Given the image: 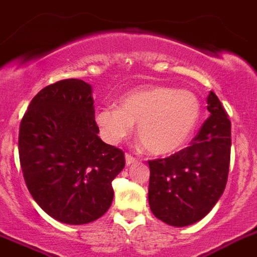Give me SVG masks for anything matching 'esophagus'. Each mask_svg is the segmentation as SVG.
Instances as JSON below:
<instances>
[{
  "instance_id": "34e87169",
  "label": "esophagus",
  "mask_w": 257,
  "mask_h": 257,
  "mask_svg": "<svg viewBox=\"0 0 257 257\" xmlns=\"http://www.w3.org/2000/svg\"><path fill=\"white\" fill-rule=\"evenodd\" d=\"M136 161H137V160L133 157L132 154H129V153L125 154V162H126V165H132V164H135Z\"/></svg>"
}]
</instances>
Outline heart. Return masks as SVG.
I'll return each instance as SVG.
<instances>
[{"mask_svg": "<svg viewBox=\"0 0 257 257\" xmlns=\"http://www.w3.org/2000/svg\"><path fill=\"white\" fill-rule=\"evenodd\" d=\"M201 118V101L187 89L153 85L135 89L118 100L117 107L96 113V124L105 141L117 144L137 136L152 154H170L185 145Z\"/></svg>", "mask_w": 257, "mask_h": 257, "instance_id": "heart-1", "label": "heart"}]
</instances>
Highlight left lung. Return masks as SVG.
I'll return each mask as SVG.
<instances>
[{
    "instance_id": "obj_1",
    "label": "left lung",
    "mask_w": 257,
    "mask_h": 257,
    "mask_svg": "<svg viewBox=\"0 0 257 257\" xmlns=\"http://www.w3.org/2000/svg\"><path fill=\"white\" fill-rule=\"evenodd\" d=\"M207 104L210 117L190 147L168 158L148 161L150 210L170 226L185 227L201 220L211 211L226 187L231 121L212 91Z\"/></svg>"
}]
</instances>
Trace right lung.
<instances>
[{
    "label": "right lung",
    "instance_id": "right-lung-1",
    "mask_svg": "<svg viewBox=\"0 0 257 257\" xmlns=\"http://www.w3.org/2000/svg\"><path fill=\"white\" fill-rule=\"evenodd\" d=\"M92 88L64 79L41 89L21 120V169L31 197L51 218L91 223L108 211L124 152L103 143Z\"/></svg>",
    "mask_w": 257,
    "mask_h": 257
}]
</instances>
